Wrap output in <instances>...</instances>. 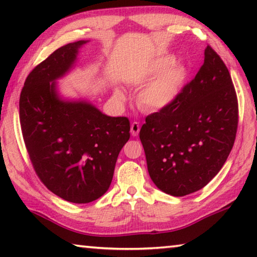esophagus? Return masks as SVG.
<instances>
[{
	"label": "esophagus",
	"instance_id": "1",
	"mask_svg": "<svg viewBox=\"0 0 257 257\" xmlns=\"http://www.w3.org/2000/svg\"><path fill=\"white\" fill-rule=\"evenodd\" d=\"M139 130H141V125H139L138 122H133L132 125H130V133H132L133 136H137Z\"/></svg>",
	"mask_w": 257,
	"mask_h": 257
}]
</instances>
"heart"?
Listing matches in <instances>:
<instances>
[{"mask_svg":"<svg viewBox=\"0 0 257 257\" xmlns=\"http://www.w3.org/2000/svg\"><path fill=\"white\" fill-rule=\"evenodd\" d=\"M171 55H163L155 59L142 71L138 77V85L143 86L138 93L139 106L149 112L162 111L171 105L179 97L187 82L186 68L176 64ZM116 101L123 102L127 94L123 89L115 88Z\"/></svg>","mask_w":257,"mask_h":257,"instance_id":"obj_1","label":"heart"}]
</instances>
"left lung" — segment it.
<instances>
[{"label": "left lung", "instance_id": "8db88e82", "mask_svg": "<svg viewBox=\"0 0 257 257\" xmlns=\"http://www.w3.org/2000/svg\"><path fill=\"white\" fill-rule=\"evenodd\" d=\"M238 102L227 67L211 46L204 63L170 106L146 118L139 133L155 186L185 196L206 186L231 152Z\"/></svg>", "mask_w": 257, "mask_h": 257}]
</instances>
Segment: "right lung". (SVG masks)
<instances>
[{
  "label": "right lung",
  "instance_id": "add662e5",
  "mask_svg": "<svg viewBox=\"0 0 257 257\" xmlns=\"http://www.w3.org/2000/svg\"><path fill=\"white\" fill-rule=\"evenodd\" d=\"M78 41L60 47L29 73L21 90V130L43 184L64 201L93 202L110 188L116 159L129 141L125 116H108L86 98H64L56 80L76 67Z\"/></svg>",
  "mask_w": 257,
  "mask_h": 257
}]
</instances>
